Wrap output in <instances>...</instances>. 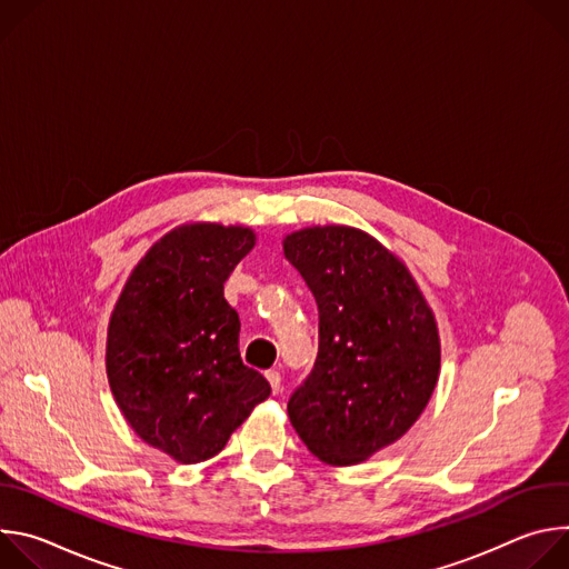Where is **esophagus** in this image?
Returning <instances> with one entry per match:
<instances>
[{"label": "esophagus", "instance_id": "34e87169", "mask_svg": "<svg viewBox=\"0 0 569 569\" xmlns=\"http://www.w3.org/2000/svg\"><path fill=\"white\" fill-rule=\"evenodd\" d=\"M266 378L272 387V393H279L281 391V373L277 369H270V371H266Z\"/></svg>", "mask_w": 569, "mask_h": 569}]
</instances>
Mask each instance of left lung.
<instances>
[{
	"label": "left lung",
	"instance_id": "8db88e82",
	"mask_svg": "<svg viewBox=\"0 0 569 569\" xmlns=\"http://www.w3.org/2000/svg\"><path fill=\"white\" fill-rule=\"evenodd\" d=\"M283 252L319 312L317 358L290 393V423L317 459L365 461L408 432L435 391V317L408 268L360 229H301Z\"/></svg>",
	"mask_w": 569,
	"mask_h": 569
}]
</instances>
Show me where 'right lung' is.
Masks as SVG:
<instances>
[{"instance_id":"right-lung-1","label":"right lung","mask_w":569,"mask_h":569,"mask_svg":"<svg viewBox=\"0 0 569 569\" xmlns=\"http://www.w3.org/2000/svg\"><path fill=\"white\" fill-rule=\"evenodd\" d=\"M254 248L242 227L167 233L130 274L108 329V378L132 430L182 463L218 455L270 396L242 365L224 281Z\"/></svg>"}]
</instances>
